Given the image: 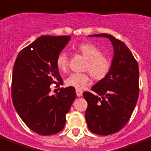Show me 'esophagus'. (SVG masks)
I'll return each mask as SVG.
<instances>
[{"label": "esophagus", "instance_id": "1", "mask_svg": "<svg viewBox=\"0 0 151 151\" xmlns=\"http://www.w3.org/2000/svg\"><path fill=\"white\" fill-rule=\"evenodd\" d=\"M76 93L77 96L80 97L83 96V91L81 90V89H76Z\"/></svg>", "mask_w": 151, "mask_h": 151}]
</instances>
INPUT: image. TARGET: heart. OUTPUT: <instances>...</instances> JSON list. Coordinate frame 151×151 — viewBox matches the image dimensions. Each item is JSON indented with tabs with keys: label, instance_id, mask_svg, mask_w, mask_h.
Listing matches in <instances>:
<instances>
[{
	"label": "heart",
	"instance_id": "heart-1",
	"mask_svg": "<svg viewBox=\"0 0 151 151\" xmlns=\"http://www.w3.org/2000/svg\"><path fill=\"white\" fill-rule=\"evenodd\" d=\"M78 51L87 59L85 69L93 78L101 80L106 77L110 72L112 62L106 56L94 45L84 43L78 47ZM56 66L61 72L66 71L68 65V57L65 52H61L56 58ZM89 82L88 73H72L65 79V84L68 86L74 87L76 89H83Z\"/></svg>",
	"mask_w": 151,
	"mask_h": 151
}]
</instances>
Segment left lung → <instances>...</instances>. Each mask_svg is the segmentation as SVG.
<instances>
[{"label": "left lung", "instance_id": "8db88e82", "mask_svg": "<svg viewBox=\"0 0 151 151\" xmlns=\"http://www.w3.org/2000/svg\"><path fill=\"white\" fill-rule=\"evenodd\" d=\"M90 36L109 38L114 49L109 74L91 88L93 93H83L88 103V128L94 134L106 136L120 130L130 119L139 96V67L120 40L109 34Z\"/></svg>", "mask_w": 151, "mask_h": 151}]
</instances>
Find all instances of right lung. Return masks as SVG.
Returning a JSON list of instances; mask_svg holds the SVG:
<instances>
[{
  "mask_svg": "<svg viewBox=\"0 0 151 151\" xmlns=\"http://www.w3.org/2000/svg\"><path fill=\"white\" fill-rule=\"evenodd\" d=\"M71 36L43 35L23 48L14 62L11 83L14 106L28 127L40 135L57 134L76 97L74 87L50 95L51 86L63 84L56 58Z\"/></svg>",
  "mask_w": 151,
  "mask_h": 151,
  "instance_id": "right-lung-1",
  "label": "right lung"
}]
</instances>
